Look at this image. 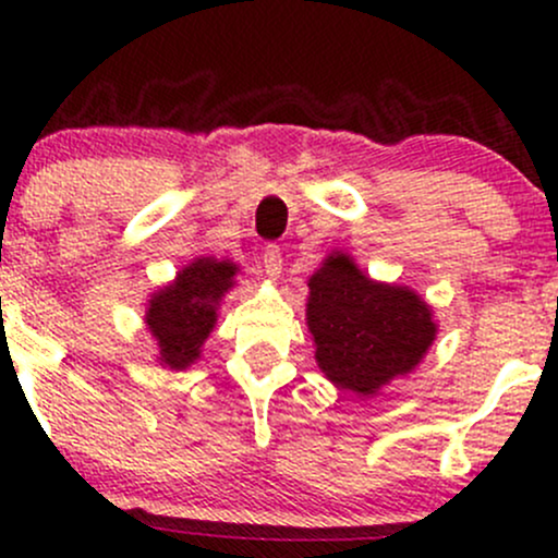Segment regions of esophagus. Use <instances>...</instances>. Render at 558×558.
I'll use <instances>...</instances> for the list:
<instances>
[{
    "mask_svg": "<svg viewBox=\"0 0 558 558\" xmlns=\"http://www.w3.org/2000/svg\"><path fill=\"white\" fill-rule=\"evenodd\" d=\"M262 267H265L267 278H278L280 270H283V257H280V248L275 243H267L265 252H262Z\"/></svg>",
    "mask_w": 558,
    "mask_h": 558,
    "instance_id": "obj_1",
    "label": "esophagus"
}]
</instances>
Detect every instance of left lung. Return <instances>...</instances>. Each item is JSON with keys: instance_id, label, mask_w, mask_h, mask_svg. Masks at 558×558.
I'll return each mask as SVG.
<instances>
[{"instance_id": "8db88e82", "label": "left lung", "mask_w": 558, "mask_h": 558, "mask_svg": "<svg viewBox=\"0 0 558 558\" xmlns=\"http://www.w3.org/2000/svg\"><path fill=\"white\" fill-rule=\"evenodd\" d=\"M306 325L317 367L332 386L360 396L412 373L438 332L433 310L412 288L377 283L341 252L310 278Z\"/></svg>"}]
</instances>
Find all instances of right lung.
Instances as JSON below:
<instances>
[{
  "label": "right lung",
  "mask_w": 558,
  "mask_h": 558,
  "mask_svg": "<svg viewBox=\"0 0 558 558\" xmlns=\"http://www.w3.org/2000/svg\"><path fill=\"white\" fill-rule=\"evenodd\" d=\"M230 259L198 257L170 286L151 293L146 325L159 345L157 360L170 369L191 367L217 323V306L235 283Z\"/></svg>",
  "instance_id": "obj_1"
}]
</instances>
